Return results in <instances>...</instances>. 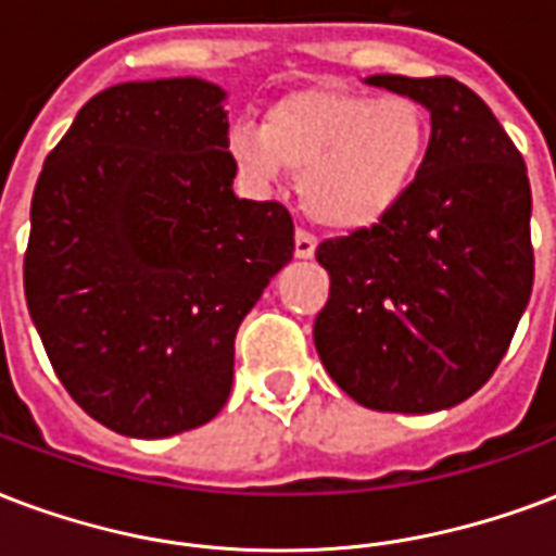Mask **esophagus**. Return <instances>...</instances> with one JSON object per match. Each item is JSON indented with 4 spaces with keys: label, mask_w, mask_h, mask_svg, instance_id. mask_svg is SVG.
Returning <instances> with one entry per match:
<instances>
[{
    "label": "esophagus",
    "mask_w": 556,
    "mask_h": 556,
    "mask_svg": "<svg viewBox=\"0 0 556 556\" xmlns=\"http://www.w3.org/2000/svg\"><path fill=\"white\" fill-rule=\"evenodd\" d=\"M315 248H317L315 236H312L308 230H303V227H296V236H294L296 260H312V256H315Z\"/></svg>",
    "instance_id": "34e87169"
}]
</instances>
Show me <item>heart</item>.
<instances>
[{
  "mask_svg": "<svg viewBox=\"0 0 556 556\" xmlns=\"http://www.w3.org/2000/svg\"><path fill=\"white\" fill-rule=\"evenodd\" d=\"M426 142L429 125L414 101L315 87L286 96L265 125L232 127L230 154L262 186L277 184L288 165L300 175V198L312 218L358 230L405 198Z\"/></svg>",
  "mask_w": 556,
  "mask_h": 556,
  "instance_id": "1",
  "label": "heart"
}]
</instances>
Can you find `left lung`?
<instances>
[{
  "label": "left lung",
  "instance_id": "obj_1",
  "mask_svg": "<svg viewBox=\"0 0 556 556\" xmlns=\"http://www.w3.org/2000/svg\"><path fill=\"white\" fill-rule=\"evenodd\" d=\"M431 113L414 184L379 224L329 239L315 346L358 405L452 408L484 388L533 288L531 184L493 110L455 78L370 75Z\"/></svg>",
  "mask_w": 556,
  "mask_h": 556
}]
</instances>
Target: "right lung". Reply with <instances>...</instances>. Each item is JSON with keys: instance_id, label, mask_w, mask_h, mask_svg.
I'll list each match as a JSON object with an SVG mask.
<instances>
[{"instance_id": "add662e5", "label": "right lung", "mask_w": 556, "mask_h": 556, "mask_svg": "<svg viewBox=\"0 0 556 556\" xmlns=\"http://www.w3.org/2000/svg\"><path fill=\"white\" fill-rule=\"evenodd\" d=\"M224 99L201 78L116 84L34 186L25 303L72 400L127 438L224 408L236 332L294 253L282 203L232 192Z\"/></svg>"}]
</instances>
